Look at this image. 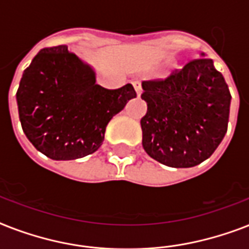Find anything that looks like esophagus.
Wrapping results in <instances>:
<instances>
[{"label":"esophagus","mask_w":249,"mask_h":249,"mask_svg":"<svg viewBox=\"0 0 249 249\" xmlns=\"http://www.w3.org/2000/svg\"><path fill=\"white\" fill-rule=\"evenodd\" d=\"M133 86H134V89H136L137 91V95L140 97L141 93H142V84H141V81H138V80H136V81H133Z\"/></svg>","instance_id":"obj_1"}]
</instances>
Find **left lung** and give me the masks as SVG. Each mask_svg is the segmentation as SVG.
Wrapping results in <instances>:
<instances>
[{
	"mask_svg": "<svg viewBox=\"0 0 249 249\" xmlns=\"http://www.w3.org/2000/svg\"><path fill=\"white\" fill-rule=\"evenodd\" d=\"M204 55V54H203ZM144 151L172 168L203 163L228 132L231 94L209 58L190 60L168 77L142 83Z\"/></svg>",
	"mask_w": 249,
	"mask_h": 249,
	"instance_id": "obj_1",
	"label": "left lung"
}]
</instances>
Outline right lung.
<instances>
[{
	"instance_id": "add662e5",
	"label": "right lung",
	"mask_w": 249,
	"mask_h": 249,
	"mask_svg": "<svg viewBox=\"0 0 249 249\" xmlns=\"http://www.w3.org/2000/svg\"><path fill=\"white\" fill-rule=\"evenodd\" d=\"M132 84L105 89L67 45L41 49L17 91L23 132L53 160H73L101 147L106 126L136 98Z\"/></svg>"
}]
</instances>
